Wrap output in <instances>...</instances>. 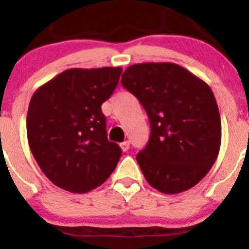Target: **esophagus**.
<instances>
[{
	"label": "esophagus",
	"mask_w": 249,
	"mask_h": 249,
	"mask_svg": "<svg viewBox=\"0 0 249 249\" xmlns=\"http://www.w3.org/2000/svg\"><path fill=\"white\" fill-rule=\"evenodd\" d=\"M120 147H122V150L124 152L127 151V150H129V147H130L129 141H124V142H122V144H120Z\"/></svg>",
	"instance_id": "34e87169"
}]
</instances>
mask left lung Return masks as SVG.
I'll return each instance as SVG.
<instances>
[{
  "label": "left lung",
  "instance_id": "1",
  "mask_svg": "<svg viewBox=\"0 0 249 249\" xmlns=\"http://www.w3.org/2000/svg\"><path fill=\"white\" fill-rule=\"evenodd\" d=\"M122 84L144 107L150 139L136 161L149 185L180 194L205 178L221 146V116L207 83L175 63L127 67Z\"/></svg>",
  "mask_w": 249,
  "mask_h": 249
}]
</instances>
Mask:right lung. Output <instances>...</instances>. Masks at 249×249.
<instances>
[{"label":"right lung","mask_w":249,"mask_h":249,"mask_svg":"<svg viewBox=\"0 0 249 249\" xmlns=\"http://www.w3.org/2000/svg\"><path fill=\"white\" fill-rule=\"evenodd\" d=\"M122 71L120 67L67 69L32 95L28 144L38 166L60 189L86 194L115 170L122 149L108 140L102 104Z\"/></svg>","instance_id":"right-lung-1"}]
</instances>
